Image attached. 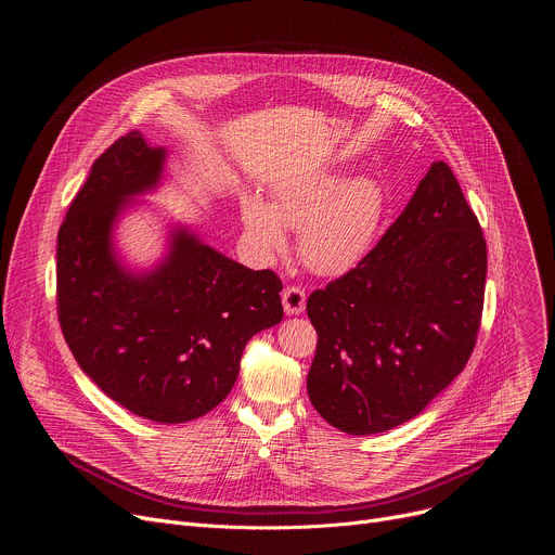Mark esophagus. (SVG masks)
<instances>
[{"mask_svg": "<svg viewBox=\"0 0 555 555\" xmlns=\"http://www.w3.org/2000/svg\"><path fill=\"white\" fill-rule=\"evenodd\" d=\"M281 298H283V309H285L287 315H298V313L305 311V300L307 298H305V289L302 287L289 285V287L283 289Z\"/></svg>", "mask_w": 555, "mask_h": 555, "instance_id": "esophagus-1", "label": "esophagus"}]
</instances>
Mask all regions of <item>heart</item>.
<instances>
[{"label":"heart","instance_id":"b5f03b06","mask_svg":"<svg viewBox=\"0 0 555 555\" xmlns=\"http://www.w3.org/2000/svg\"><path fill=\"white\" fill-rule=\"evenodd\" d=\"M386 212V195L369 176L347 178L332 169L309 171L281 182L272 202L246 195L242 221L263 257L287 250L286 228L298 230L302 263L323 276H340L373 248Z\"/></svg>","mask_w":555,"mask_h":555}]
</instances>
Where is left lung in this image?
Returning a JSON list of instances; mask_svg holds the SVG:
<instances>
[{
    "label": "left lung",
    "mask_w": 555,
    "mask_h": 555,
    "mask_svg": "<svg viewBox=\"0 0 555 555\" xmlns=\"http://www.w3.org/2000/svg\"><path fill=\"white\" fill-rule=\"evenodd\" d=\"M488 248L446 163L345 276L307 298L319 334L313 409L349 435L417 417L467 364L481 327Z\"/></svg>",
    "instance_id": "1"
}]
</instances>
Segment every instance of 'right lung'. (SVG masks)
Here are the masks:
<instances>
[{
  "mask_svg": "<svg viewBox=\"0 0 555 555\" xmlns=\"http://www.w3.org/2000/svg\"><path fill=\"white\" fill-rule=\"evenodd\" d=\"M165 163V146L131 131L92 165L59 230L56 309L72 356L107 398L138 417L184 424L225 400L246 343L281 323L283 283L184 225L155 268L135 272L118 259L114 225L157 189Z\"/></svg>",
  "mask_w": 555,
  "mask_h": 555,
  "instance_id": "right-lung-1",
  "label": "right lung"
}]
</instances>
